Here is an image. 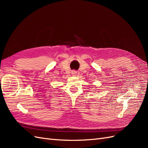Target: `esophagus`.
Wrapping results in <instances>:
<instances>
[{"mask_svg":"<svg viewBox=\"0 0 148 148\" xmlns=\"http://www.w3.org/2000/svg\"><path fill=\"white\" fill-rule=\"evenodd\" d=\"M71 74H72V75L75 76L76 75V74H77V71H73L72 72H71Z\"/></svg>","mask_w":148,"mask_h":148,"instance_id":"34e87169","label":"esophagus"}]
</instances>
